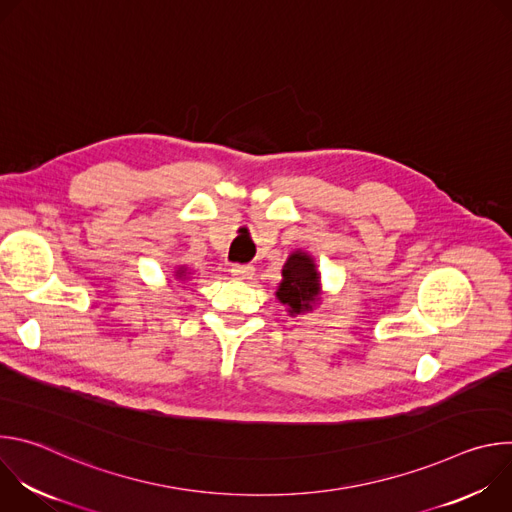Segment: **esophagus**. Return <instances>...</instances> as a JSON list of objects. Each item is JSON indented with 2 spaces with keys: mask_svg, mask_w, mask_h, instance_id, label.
I'll use <instances>...</instances> for the list:
<instances>
[{
  "mask_svg": "<svg viewBox=\"0 0 512 512\" xmlns=\"http://www.w3.org/2000/svg\"><path fill=\"white\" fill-rule=\"evenodd\" d=\"M231 273H233V277H237V279H253L255 267H253V265H241V263H237V265L231 267Z\"/></svg>",
  "mask_w": 512,
  "mask_h": 512,
  "instance_id": "34e87169",
  "label": "esophagus"
}]
</instances>
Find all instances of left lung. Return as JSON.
Here are the masks:
<instances>
[{"instance_id": "obj_1", "label": "left lung", "mask_w": 512, "mask_h": 512, "mask_svg": "<svg viewBox=\"0 0 512 512\" xmlns=\"http://www.w3.org/2000/svg\"><path fill=\"white\" fill-rule=\"evenodd\" d=\"M281 273L283 281L277 289L279 302L289 306V314H302L304 310H310V304L318 300L320 291V277L310 255L300 251L289 255Z\"/></svg>"}]
</instances>
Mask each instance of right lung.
Instances as JSON below:
<instances>
[{
  "label": "right lung",
  "instance_id": "add662e5",
  "mask_svg": "<svg viewBox=\"0 0 512 512\" xmlns=\"http://www.w3.org/2000/svg\"><path fill=\"white\" fill-rule=\"evenodd\" d=\"M178 273H180V275H178V277H182V273H184V271H178Z\"/></svg>",
  "mask_w": 512,
  "mask_h": 512
}]
</instances>
